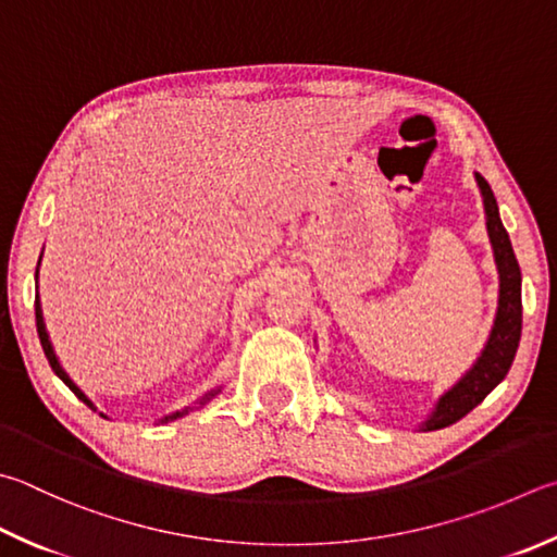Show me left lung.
Segmentation results:
<instances>
[{
	"mask_svg": "<svg viewBox=\"0 0 557 557\" xmlns=\"http://www.w3.org/2000/svg\"><path fill=\"white\" fill-rule=\"evenodd\" d=\"M478 182L482 205H484V224H487V236L494 252V265L499 275V297L497 313L490 329L487 343L474 358L470 370L453 384L448 392H443L436 407L426 419L419 423L421 431H438L450 423L460 421L465 413H470L497 384L507 377V372L517 356L521 341V270L517 256H513L511 240L507 228L499 219V207L494 199V191L480 173H474Z\"/></svg>",
	"mask_w": 557,
	"mask_h": 557,
	"instance_id": "8db88e82",
	"label": "left lung"
}]
</instances>
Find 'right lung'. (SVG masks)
<instances>
[{
    "mask_svg": "<svg viewBox=\"0 0 557 557\" xmlns=\"http://www.w3.org/2000/svg\"><path fill=\"white\" fill-rule=\"evenodd\" d=\"M38 265H40V260H38ZM36 287H38V268H36ZM36 329H38V338H40V346H44V352H46V358H48V362H50V368H53V372L55 375L63 380L70 389H73L75 394H77V399L79 401H85L89 409H95L97 411V407H95V401L87 397V394L77 387L75 384V380L67 375L65 372V368L60 366V360H58V356H55V348H53V343H50V336H48V331H46V321H44V309H40V299H38V295H36ZM221 392V384L219 387H214V389H209V392H205L201 394V397L191 404V407H185V409H177V411H173V413H168V417H163V419H158L156 423H168V421H175V419H180V417H185V413H189V411H195V409H201V407H207V404L216 397V394ZM102 417L104 419H109L107 413L102 411Z\"/></svg>",
    "mask_w": 557,
    "mask_h": 557,
    "instance_id": "right-lung-1",
    "label": "right lung"
}]
</instances>
